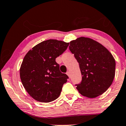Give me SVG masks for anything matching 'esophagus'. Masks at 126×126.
I'll return each instance as SVG.
<instances>
[{
  "label": "esophagus",
  "mask_w": 126,
  "mask_h": 126,
  "mask_svg": "<svg viewBox=\"0 0 126 126\" xmlns=\"http://www.w3.org/2000/svg\"><path fill=\"white\" fill-rule=\"evenodd\" d=\"M66 75H67L68 76H69V78H70V72H67V73H66Z\"/></svg>",
  "instance_id": "1"
}]
</instances>
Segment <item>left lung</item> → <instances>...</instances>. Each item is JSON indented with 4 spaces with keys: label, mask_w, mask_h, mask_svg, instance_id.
Masks as SVG:
<instances>
[{
    "label": "left lung",
    "mask_w": 126,
    "mask_h": 126,
    "mask_svg": "<svg viewBox=\"0 0 126 126\" xmlns=\"http://www.w3.org/2000/svg\"><path fill=\"white\" fill-rule=\"evenodd\" d=\"M69 47L79 64L82 76L81 83L76 85L79 92L89 98L102 94L114 78L116 62L111 53L89 37L72 40Z\"/></svg>",
    "instance_id": "obj_1"
}]
</instances>
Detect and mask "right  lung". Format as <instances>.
<instances>
[{
    "label": "right lung",
    "instance_id": "obj_1",
    "mask_svg": "<svg viewBox=\"0 0 126 126\" xmlns=\"http://www.w3.org/2000/svg\"><path fill=\"white\" fill-rule=\"evenodd\" d=\"M69 45L63 41L49 39L37 44L24 57L20 77L25 90L34 100L48 103L60 96L68 76L61 73L55 60Z\"/></svg>",
    "mask_w": 126,
    "mask_h": 126
}]
</instances>
